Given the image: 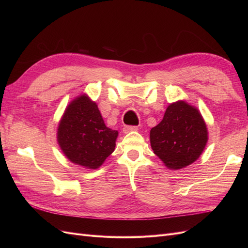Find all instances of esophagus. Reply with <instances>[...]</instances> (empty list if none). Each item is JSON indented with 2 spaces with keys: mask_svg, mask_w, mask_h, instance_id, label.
Segmentation results:
<instances>
[{
  "mask_svg": "<svg viewBox=\"0 0 248 248\" xmlns=\"http://www.w3.org/2000/svg\"><path fill=\"white\" fill-rule=\"evenodd\" d=\"M136 130H138V126H124V128H123L124 133H128V132L136 131Z\"/></svg>",
  "mask_w": 248,
  "mask_h": 248,
  "instance_id": "34e87169",
  "label": "esophagus"
}]
</instances>
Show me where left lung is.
I'll return each mask as SVG.
<instances>
[{
	"label": "left lung",
	"instance_id": "left-lung-1",
	"mask_svg": "<svg viewBox=\"0 0 248 248\" xmlns=\"http://www.w3.org/2000/svg\"><path fill=\"white\" fill-rule=\"evenodd\" d=\"M207 140L204 119L196 108L184 101L170 104L162 121L150 131L154 153L172 170L196 161L204 151Z\"/></svg>",
	"mask_w": 248,
	"mask_h": 248
}]
</instances>
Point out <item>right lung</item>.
Returning <instances> with one entry per match:
<instances>
[{
    "instance_id": "obj_1",
    "label": "right lung",
    "mask_w": 248,
    "mask_h": 248,
    "mask_svg": "<svg viewBox=\"0 0 248 248\" xmlns=\"http://www.w3.org/2000/svg\"><path fill=\"white\" fill-rule=\"evenodd\" d=\"M117 130L104 124L98 107L87 96H79L67 108L58 128V141L73 163L99 168L114 152Z\"/></svg>"
}]
</instances>
